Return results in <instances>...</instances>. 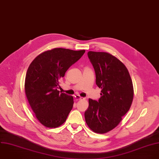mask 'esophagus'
Segmentation results:
<instances>
[{
    "instance_id": "1",
    "label": "esophagus",
    "mask_w": 159,
    "mask_h": 159,
    "mask_svg": "<svg viewBox=\"0 0 159 159\" xmlns=\"http://www.w3.org/2000/svg\"><path fill=\"white\" fill-rule=\"evenodd\" d=\"M74 97H75V98L76 100H82V99H84L83 97H80V96L79 95H75Z\"/></svg>"
}]
</instances>
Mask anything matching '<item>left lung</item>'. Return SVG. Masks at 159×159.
Here are the masks:
<instances>
[{
    "label": "left lung",
    "mask_w": 159,
    "mask_h": 159,
    "mask_svg": "<svg viewBox=\"0 0 159 159\" xmlns=\"http://www.w3.org/2000/svg\"><path fill=\"white\" fill-rule=\"evenodd\" d=\"M87 54L95 70L96 84L102 90L98 101L89 99L85 119L93 132L105 134L116 127L130 109L133 84L127 67L114 56L93 51Z\"/></svg>",
    "instance_id": "8db88e82"
}]
</instances>
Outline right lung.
Masks as SVG:
<instances>
[{"label":"right lung","instance_id":"obj_1","mask_svg":"<svg viewBox=\"0 0 159 159\" xmlns=\"http://www.w3.org/2000/svg\"><path fill=\"white\" fill-rule=\"evenodd\" d=\"M85 52L53 48L42 53L30 64L25 75V95L36 118L46 127L61 126L72 110L73 97L57 89L61 79Z\"/></svg>","mask_w":159,"mask_h":159}]
</instances>
